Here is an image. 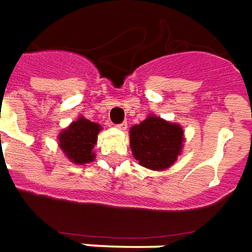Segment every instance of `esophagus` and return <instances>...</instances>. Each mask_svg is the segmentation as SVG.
<instances>
[{
  "instance_id": "obj_1",
  "label": "esophagus",
  "mask_w": 252,
  "mask_h": 252,
  "mask_svg": "<svg viewBox=\"0 0 252 252\" xmlns=\"http://www.w3.org/2000/svg\"><path fill=\"white\" fill-rule=\"evenodd\" d=\"M117 127H118V129H121V130H126V129H127V122L119 123Z\"/></svg>"
}]
</instances>
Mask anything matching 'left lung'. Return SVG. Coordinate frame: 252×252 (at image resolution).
Listing matches in <instances>:
<instances>
[{
	"mask_svg": "<svg viewBox=\"0 0 252 252\" xmlns=\"http://www.w3.org/2000/svg\"><path fill=\"white\" fill-rule=\"evenodd\" d=\"M183 129L178 123L149 115L130 129V148L142 167L149 169L169 168L183 148Z\"/></svg>",
	"mask_w": 252,
	"mask_h": 252,
	"instance_id": "8db88e82",
	"label": "left lung"
}]
</instances>
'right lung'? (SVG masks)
I'll return each instance as SVG.
<instances>
[{"mask_svg": "<svg viewBox=\"0 0 252 252\" xmlns=\"http://www.w3.org/2000/svg\"><path fill=\"white\" fill-rule=\"evenodd\" d=\"M101 130L99 123L91 122L80 117L69 125L58 135V144L65 156L74 164H87L94 161V148L97 142V134Z\"/></svg>", "mask_w": 252, "mask_h": 252, "instance_id": "right-lung-1", "label": "right lung"}]
</instances>
